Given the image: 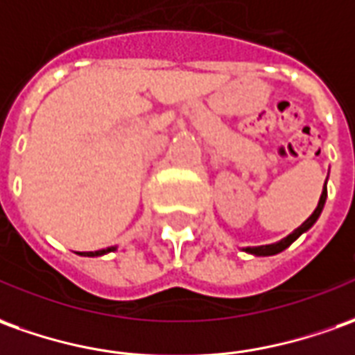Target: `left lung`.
I'll return each instance as SVG.
<instances>
[{"mask_svg": "<svg viewBox=\"0 0 355 355\" xmlns=\"http://www.w3.org/2000/svg\"><path fill=\"white\" fill-rule=\"evenodd\" d=\"M324 201H327V182H324V189H322L321 193V199H319V205H317V209L313 210V214L309 216V218L305 220L304 224L300 226V228H295L288 238L280 239V241H276V243H270V245H259V248H245V251L248 253H253V255L257 257H266V255H276V253H280V251H284L286 248H290L292 243H294L295 239L300 238L304 232H307V230L311 228L313 224L317 222V218L321 216L322 212V207H324Z\"/></svg>", "mask_w": 355, "mask_h": 355, "instance_id": "1", "label": "left lung"}]
</instances>
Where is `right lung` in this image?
Segmentation results:
<instances>
[{
  "label": "right lung",
  "mask_w": 355,
  "mask_h": 355,
  "mask_svg": "<svg viewBox=\"0 0 355 355\" xmlns=\"http://www.w3.org/2000/svg\"><path fill=\"white\" fill-rule=\"evenodd\" d=\"M116 248H107V249H100V251H89V253H79V255H85V257H98V255H104V253H110V251H114Z\"/></svg>",
  "instance_id": "add662e5"
}]
</instances>
